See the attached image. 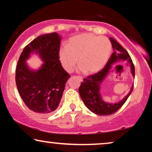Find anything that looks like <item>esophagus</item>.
<instances>
[{
    "instance_id": "1",
    "label": "esophagus",
    "mask_w": 152,
    "mask_h": 152,
    "mask_svg": "<svg viewBox=\"0 0 152 152\" xmlns=\"http://www.w3.org/2000/svg\"><path fill=\"white\" fill-rule=\"evenodd\" d=\"M78 77L79 79H80V81H82H82H83V77H82L79 76V77Z\"/></svg>"
}]
</instances>
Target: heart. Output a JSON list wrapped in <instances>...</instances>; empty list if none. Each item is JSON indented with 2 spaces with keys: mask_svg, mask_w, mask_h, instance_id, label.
<instances>
[{
  "mask_svg": "<svg viewBox=\"0 0 152 152\" xmlns=\"http://www.w3.org/2000/svg\"><path fill=\"white\" fill-rule=\"evenodd\" d=\"M111 52L107 38L91 33H82L68 39L66 47L59 50V59L67 72H71L78 61L80 71L95 74L104 67Z\"/></svg>",
  "mask_w": 152,
  "mask_h": 152,
  "instance_id": "heart-1",
  "label": "heart"
}]
</instances>
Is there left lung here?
<instances>
[{
	"label": "left lung",
	"instance_id": "8db88e82",
	"mask_svg": "<svg viewBox=\"0 0 152 152\" xmlns=\"http://www.w3.org/2000/svg\"><path fill=\"white\" fill-rule=\"evenodd\" d=\"M112 44L113 53L105 67L97 74L88 76L84 79L79 88L80 97L86 107L93 113L99 115H108L115 113L132 94L134 84L131 87L129 92L123 99L117 102H109L104 101L101 95V84L109 75L112 66L120 61H127L130 64V70L133 77H135V68L127 51L112 37L109 38Z\"/></svg>",
	"mask_w": 152,
	"mask_h": 152
}]
</instances>
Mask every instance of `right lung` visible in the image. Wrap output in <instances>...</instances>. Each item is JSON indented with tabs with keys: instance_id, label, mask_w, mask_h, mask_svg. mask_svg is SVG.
Instances as JSON below:
<instances>
[{
	"instance_id": "obj_1",
	"label": "right lung",
	"mask_w": 152,
	"mask_h": 152,
	"mask_svg": "<svg viewBox=\"0 0 152 152\" xmlns=\"http://www.w3.org/2000/svg\"><path fill=\"white\" fill-rule=\"evenodd\" d=\"M61 36L57 33L43 34L25 47L16 70V84L26 105L39 115H48L57 109L70 75L61 66L59 50ZM33 54L43 64L37 69L26 61Z\"/></svg>"
}]
</instances>
